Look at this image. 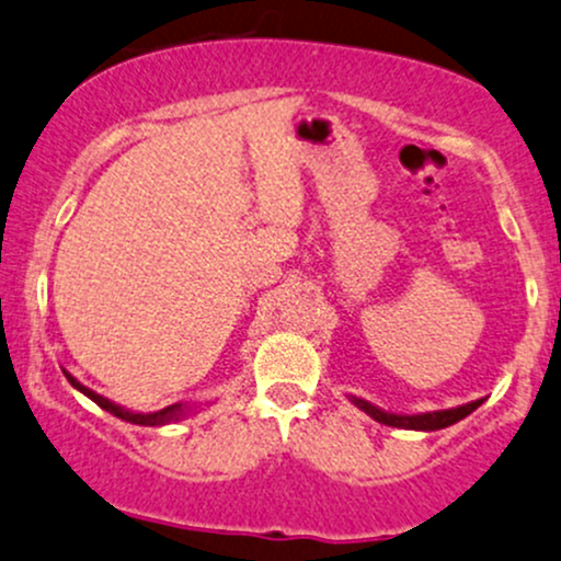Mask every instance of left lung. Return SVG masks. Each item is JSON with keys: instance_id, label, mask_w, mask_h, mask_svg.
Here are the masks:
<instances>
[{"instance_id": "obj_1", "label": "left lung", "mask_w": 561, "mask_h": 561, "mask_svg": "<svg viewBox=\"0 0 561 561\" xmlns=\"http://www.w3.org/2000/svg\"><path fill=\"white\" fill-rule=\"evenodd\" d=\"M360 412L369 414L371 420L377 423L390 425V427H403V431H442V427H449L455 423H460L462 417L479 409L484 399H476L471 403H462V407H451V409H438V412H420V414H396V412H385V409L375 407V403L358 399V396H347Z\"/></svg>"}]
</instances>
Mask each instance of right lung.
I'll use <instances>...</instances> for the list:
<instances>
[{
	"mask_svg": "<svg viewBox=\"0 0 561 561\" xmlns=\"http://www.w3.org/2000/svg\"><path fill=\"white\" fill-rule=\"evenodd\" d=\"M64 375H66V379H69V382H71V388H77V390H80L82 396H88L90 401L99 403V407L104 409V412H110V414H114V417L125 420V423L154 427V425L176 423V420H182V417H186V414L192 412L190 403H182V401H179V403H171V407H165V409H158V412H134V409L119 407V403H114V401H110V399H104V396H101V393H95V390H90L88 385H82L80 379L71 377L69 371H64Z\"/></svg>",
	"mask_w": 561,
	"mask_h": 561,
	"instance_id": "right-lung-1",
	"label": "right lung"
}]
</instances>
